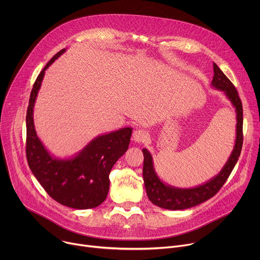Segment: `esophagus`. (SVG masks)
<instances>
[{"label": "esophagus", "mask_w": 260, "mask_h": 260, "mask_svg": "<svg viewBox=\"0 0 260 260\" xmlns=\"http://www.w3.org/2000/svg\"><path fill=\"white\" fill-rule=\"evenodd\" d=\"M133 140L138 143H145L149 140V134L144 129H137L133 134Z\"/></svg>", "instance_id": "esophagus-1"}]
</instances>
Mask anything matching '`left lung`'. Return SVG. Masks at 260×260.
Instances as JSON below:
<instances>
[{
  "instance_id": "8db88e82",
  "label": "left lung",
  "mask_w": 260,
  "mask_h": 260,
  "mask_svg": "<svg viewBox=\"0 0 260 260\" xmlns=\"http://www.w3.org/2000/svg\"><path fill=\"white\" fill-rule=\"evenodd\" d=\"M214 77L211 82L213 88L223 91L228 100L232 103L236 111V141L234 149L221 171L212 179L207 182L190 188H180L164 182L157 175L151 153L146 148H143L144 166H143V179L145 189L152 204L167 210H185L196 207L211 198H213L230 177L233 172L243 146V106L238 91L231 80L224 75L219 67L214 63Z\"/></svg>"
}]
</instances>
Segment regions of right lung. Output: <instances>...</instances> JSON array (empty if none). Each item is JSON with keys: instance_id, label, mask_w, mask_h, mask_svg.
<instances>
[{"instance_id": "add662e5", "label": "right lung", "mask_w": 260, "mask_h": 260, "mask_svg": "<svg viewBox=\"0 0 260 260\" xmlns=\"http://www.w3.org/2000/svg\"><path fill=\"white\" fill-rule=\"evenodd\" d=\"M66 49L56 53L37 77L26 111V158L28 167L45 191L57 203L85 210L100 206L109 192V174L128 149L132 127H123L92 139L84 148L67 158L52 155L35 129L34 107L45 71Z\"/></svg>"}]
</instances>
